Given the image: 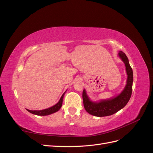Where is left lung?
<instances>
[{
    "label": "left lung",
    "instance_id": "1",
    "mask_svg": "<svg viewBox=\"0 0 153 153\" xmlns=\"http://www.w3.org/2000/svg\"><path fill=\"white\" fill-rule=\"evenodd\" d=\"M119 56L125 64L128 75L127 84L121 94L114 98L94 103L88 98L85 90L83 91L82 98L84 108L88 113L94 116L104 117L116 113L126 106L131 98L133 80L132 68L129 65L126 54L121 51L119 53Z\"/></svg>",
    "mask_w": 153,
    "mask_h": 153
}]
</instances>
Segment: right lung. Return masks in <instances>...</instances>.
I'll use <instances>...</instances> for the list:
<instances>
[{"label":"right lung","mask_w":153,"mask_h":153,"mask_svg":"<svg viewBox=\"0 0 153 153\" xmlns=\"http://www.w3.org/2000/svg\"><path fill=\"white\" fill-rule=\"evenodd\" d=\"M63 97H64V94L61 96V99H60L59 101L56 105H55L54 106H52V107H50L49 108L41 110H27H27L28 112L33 114L38 115H47L52 114L53 113L57 112V111L61 108L62 104Z\"/></svg>","instance_id":"1"}]
</instances>
